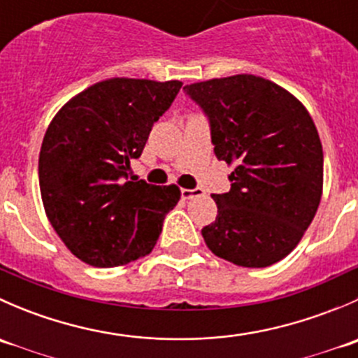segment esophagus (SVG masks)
Returning <instances> with one entry per match:
<instances>
[{"instance_id":"1","label":"esophagus","mask_w":358,"mask_h":358,"mask_svg":"<svg viewBox=\"0 0 358 358\" xmlns=\"http://www.w3.org/2000/svg\"><path fill=\"white\" fill-rule=\"evenodd\" d=\"M204 194V190L202 189H183L182 190V199H192V197H197V196H202Z\"/></svg>"}]
</instances>
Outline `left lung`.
<instances>
[{"label": "left lung", "mask_w": 358, "mask_h": 358, "mask_svg": "<svg viewBox=\"0 0 358 358\" xmlns=\"http://www.w3.org/2000/svg\"><path fill=\"white\" fill-rule=\"evenodd\" d=\"M211 126L220 161L234 166L218 215L202 229L213 255L248 268L280 262L298 246L320 204L324 154L313 119L287 90L236 74L183 86Z\"/></svg>", "instance_id": "left-lung-1"}]
</instances>
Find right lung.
<instances>
[{
    "label": "right lung",
    "mask_w": 358,
    "mask_h": 358,
    "mask_svg": "<svg viewBox=\"0 0 358 358\" xmlns=\"http://www.w3.org/2000/svg\"><path fill=\"white\" fill-rule=\"evenodd\" d=\"M182 81L112 78L88 86L55 114L39 152V190L50 223L69 251L100 268L143 258L164 216L180 201L176 185L128 180L154 122Z\"/></svg>",
    "instance_id": "add662e5"
}]
</instances>
